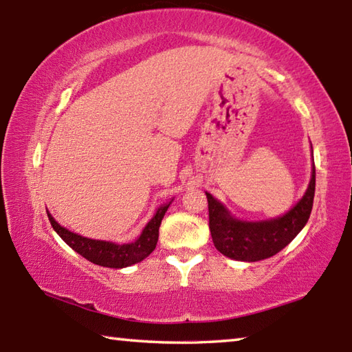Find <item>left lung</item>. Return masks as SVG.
Wrapping results in <instances>:
<instances>
[{
  "label": "left lung",
  "instance_id": "obj_1",
  "mask_svg": "<svg viewBox=\"0 0 352 352\" xmlns=\"http://www.w3.org/2000/svg\"><path fill=\"white\" fill-rule=\"evenodd\" d=\"M315 195V164L312 178L302 199L284 216L262 220V222H242L226 211L210 192H206L210 211L211 237L220 253L236 261L256 262L267 259L289 245L295 236L305 228L311 216Z\"/></svg>",
  "mask_w": 352,
  "mask_h": 352
}]
</instances>
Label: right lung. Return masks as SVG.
Masks as SVG:
<instances>
[{
	"mask_svg": "<svg viewBox=\"0 0 352 352\" xmlns=\"http://www.w3.org/2000/svg\"><path fill=\"white\" fill-rule=\"evenodd\" d=\"M170 204L160 206L155 216L151 219L144 230H142L141 236L132 243H113L105 241H96L88 239L80 234L71 233L69 230L63 228L58 225L54 217L47 212V219L56 230V233L62 237V239L68 243V245L79 253L83 258L88 259L93 264H98L100 267H110V269H124V267L133 265L136 262H141L151 254L158 242V230L162 225V220L164 217L166 211H168Z\"/></svg>",
	"mask_w": 352,
	"mask_h": 352,
	"instance_id": "1",
	"label": "right lung"
}]
</instances>
